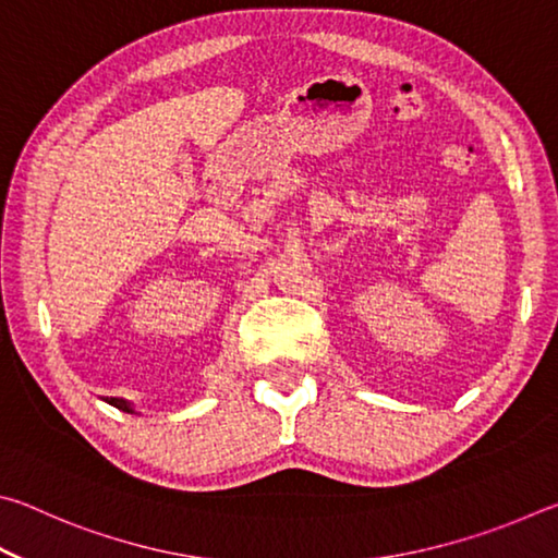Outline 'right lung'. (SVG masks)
Returning <instances> with one entry per match:
<instances>
[{"mask_svg":"<svg viewBox=\"0 0 558 558\" xmlns=\"http://www.w3.org/2000/svg\"><path fill=\"white\" fill-rule=\"evenodd\" d=\"M108 403L116 405V409H120V411H125V413H135V409H132V405L128 401H122V399H108Z\"/></svg>","mask_w":558,"mask_h":558,"instance_id":"obj_1","label":"right lung"}]
</instances>
